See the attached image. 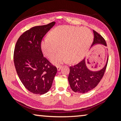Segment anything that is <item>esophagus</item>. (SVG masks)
Masks as SVG:
<instances>
[{
    "label": "esophagus",
    "instance_id": "34e87169",
    "mask_svg": "<svg viewBox=\"0 0 121 121\" xmlns=\"http://www.w3.org/2000/svg\"><path fill=\"white\" fill-rule=\"evenodd\" d=\"M61 66H57V70H58V71H59L60 70V69H61Z\"/></svg>",
    "mask_w": 121,
    "mask_h": 121
}]
</instances>
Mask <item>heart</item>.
Wrapping results in <instances>:
<instances>
[{
    "mask_svg": "<svg viewBox=\"0 0 121 121\" xmlns=\"http://www.w3.org/2000/svg\"><path fill=\"white\" fill-rule=\"evenodd\" d=\"M48 37L41 41L40 47L43 55L48 58L52 57L59 48L60 52L51 59L55 65L66 61L75 63L80 60L93 40V34L89 29L72 26L57 27L49 32Z\"/></svg>",
    "mask_w": 121,
    "mask_h": 121,
    "instance_id": "b5f03b06",
    "label": "heart"
}]
</instances>
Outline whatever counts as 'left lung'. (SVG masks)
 I'll return each instance as SVG.
<instances>
[{"mask_svg":"<svg viewBox=\"0 0 121 121\" xmlns=\"http://www.w3.org/2000/svg\"><path fill=\"white\" fill-rule=\"evenodd\" d=\"M94 38L91 47L101 44L107 46L105 40L102 36L93 30ZM86 58L77 65L69 67L70 72L68 79L71 89L75 93H86L93 89L102 79L106 69L108 56L104 67L102 69L93 71L88 69L86 64Z\"/></svg>","mask_w":121,"mask_h":121,"instance_id":"8db88e82","label":"left lung"}]
</instances>
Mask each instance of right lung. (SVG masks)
<instances>
[{
  "label": "right lung",
  "instance_id": "1",
  "mask_svg": "<svg viewBox=\"0 0 121 121\" xmlns=\"http://www.w3.org/2000/svg\"><path fill=\"white\" fill-rule=\"evenodd\" d=\"M55 24L52 22L26 30L19 38L14 48L17 74L25 87L35 94L49 91L57 72L56 67L43 57L40 47L44 35Z\"/></svg>",
  "mask_w": 121,
  "mask_h": 121
}]
</instances>
